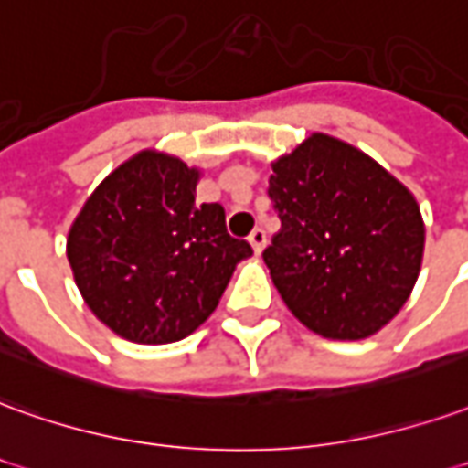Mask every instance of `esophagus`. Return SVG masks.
<instances>
[{"label": "esophagus", "mask_w": 468, "mask_h": 468, "mask_svg": "<svg viewBox=\"0 0 468 468\" xmlns=\"http://www.w3.org/2000/svg\"><path fill=\"white\" fill-rule=\"evenodd\" d=\"M266 230L263 228H256L253 233L248 235V243L253 245V250H256V256H261L263 253V248H266Z\"/></svg>", "instance_id": "obj_1"}]
</instances>
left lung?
Segmentation results:
<instances>
[{
  "label": "left lung",
  "instance_id": "8db88e82",
  "mask_svg": "<svg viewBox=\"0 0 468 468\" xmlns=\"http://www.w3.org/2000/svg\"><path fill=\"white\" fill-rule=\"evenodd\" d=\"M271 166L281 230L263 261L283 303L326 339L380 332L420 273L426 225L413 192L326 133H312Z\"/></svg>",
  "mask_w": 468,
  "mask_h": 468
}]
</instances>
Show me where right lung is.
Listing matches in <instances>:
<instances>
[{
	"label": "right lung",
	"instance_id": "1",
	"mask_svg": "<svg viewBox=\"0 0 468 468\" xmlns=\"http://www.w3.org/2000/svg\"><path fill=\"white\" fill-rule=\"evenodd\" d=\"M200 169L156 149L119 165L68 230L88 309L136 345H166L210 316L253 248L230 238L218 202H195Z\"/></svg>",
	"mask_w": 468,
	"mask_h": 468
}]
</instances>
